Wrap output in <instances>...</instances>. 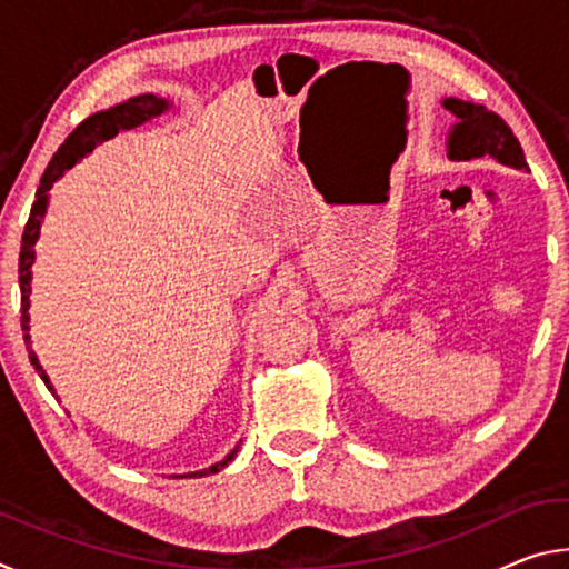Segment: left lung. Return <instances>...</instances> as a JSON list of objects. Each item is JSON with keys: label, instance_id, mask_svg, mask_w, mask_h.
<instances>
[{"label": "left lung", "instance_id": "obj_1", "mask_svg": "<svg viewBox=\"0 0 569 569\" xmlns=\"http://www.w3.org/2000/svg\"><path fill=\"white\" fill-rule=\"evenodd\" d=\"M441 108L455 114V124L447 134L449 160L492 158L505 168L527 170L522 146L497 112L459 98H445Z\"/></svg>", "mask_w": 569, "mask_h": 569}]
</instances>
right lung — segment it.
Here are the masks:
<instances>
[{
	"label": "right lung",
	"mask_w": 569,
	"mask_h": 569,
	"mask_svg": "<svg viewBox=\"0 0 569 569\" xmlns=\"http://www.w3.org/2000/svg\"><path fill=\"white\" fill-rule=\"evenodd\" d=\"M172 108V102L168 98H158V94L146 92L138 94V98H130L120 104H112L110 110H100L90 114L88 120H82L77 128L72 130L70 138H67L60 150L54 152V158L50 166H47L44 176L40 180V188H37L34 203L30 210V220L24 226V236H22V250H19V291H22V333H24V343L27 351H30V361L34 366V371L40 373V379L44 381V387L54 393V387L47 371L42 369L40 359L32 349V336H30V293H32V266H34V243L40 240V230L47 216V206H50V190L57 180H60L67 170L77 166L82 158H88L90 152L102 146L104 140H112L118 132L124 130H134L140 124L150 122L152 118H160L162 112H168ZM57 397V393H54ZM238 455V445L236 449H230L228 455L200 471H188V475H176V477H206V475H216L223 467H228V461H233Z\"/></svg>",
	"instance_id": "right-lung-1"
}]
</instances>
